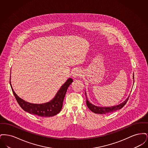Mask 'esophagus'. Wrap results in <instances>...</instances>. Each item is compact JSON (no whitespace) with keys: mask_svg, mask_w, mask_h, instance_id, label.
Instances as JSON below:
<instances>
[{"mask_svg":"<svg viewBox=\"0 0 148 148\" xmlns=\"http://www.w3.org/2000/svg\"><path fill=\"white\" fill-rule=\"evenodd\" d=\"M81 75H82V72L79 69L75 70L73 73V77L74 78H77L79 77H80Z\"/></svg>","mask_w":148,"mask_h":148,"instance_id":"esophagus-1","label":"esophagus"}]
</instances>
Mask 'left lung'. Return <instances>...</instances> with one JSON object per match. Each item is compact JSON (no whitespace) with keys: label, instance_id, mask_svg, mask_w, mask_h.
<instances>
[{"label":"left lung","instance_id":"1","mask_svg":"<svg viewBox=\"0 0 148 148\" xmlns=\"http://www.w3.org/2000/svg\"><path fill=\"white\" fill-rule=\"evenodd\" d=\"M133 79H134V74H133ZM85 96H86V106L88 107V108L93 113H96V114H105L107 113H112L113 112L116 111L118 110H119L121 109L127 103V101L128 100V99L129 96L127 97V98L124 101V102L120 103V104H118L117 106H110V107H104V106H95V105L92 104L91 103L89 102V101L87 99V97L86 94V92H85Z\"/></svg>","mask_w":148,"mask_h":148}]
</instances>
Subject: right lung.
I'll return each mask as SVG.
<instances>
[{
    "instance_id": "right-lung-1",
    "label": "right lung",
    "mask_w": 148,
    "mask_h": 148,
    "mask_svg": "<svg viewBox=\"0 0 148 148\" xmlns=\"http://www.w3.org/2000/svg\"><path fill=\"white\" fill-rule=\"evenodd\" d=\"M72 82L73 79L69 78L56 92L54 98L49 102L43 104H33L24 100L16 94L11 84L10 77V84L12 91L20 106L28 113L42 117L53 116L61 111L66 92Z\"/></svg>"
}]
</instances>
